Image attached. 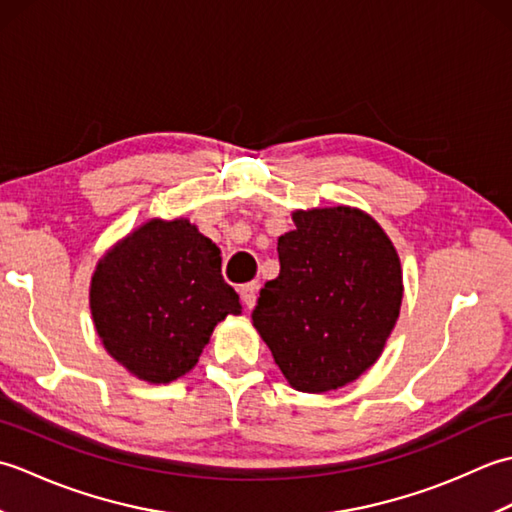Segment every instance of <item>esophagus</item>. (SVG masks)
Returning a JSON list of instances; mask_svg holds the SVG:
<instances>
[{"mask_svg":"<svg viewBox=\"0 0 512 512\" xmlns=\"http://www.w3.org/2000/svg\"><path fill=\"white\" fill-rule=\"evenodd\" d=\"M257 290H259V284H257V281H250V284L239 286V297H242V303H244V308H246V310H250V308L255 306V301H257Z\"/></svg>","mask_w":512,"mask_h":512,"instance_id":"1","label":"esophagus"}]
</instances>
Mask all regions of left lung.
Listing matches in <instances>:
<instances>
[{"label": "left lung", "instance_id": "1", "mask_svg": "<svg viewBox=\"0 0 512 512\" xmlns=\"http://www.w3.org/2000/svg\"><path fill=\"white\" fill-rule=\"evenodd\" d=\"M292 222L253 325L292 387L323 394L378 361L400 314L402 270L383 228L352 206L295 211Z\"/></svg>", "mask_w": 512, "mask_h": 512}]
</instances>
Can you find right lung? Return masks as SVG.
I'll list each match as a JSON object with an SVG mask.
<instances>
[{"mask_svg": "<svg viewBox=\"0 0 512 512\" xmlns=\"http://www.w3.org/2000/svg\"><path fill=\"white\" fill-rule=\"evenodd\" d=\"M94 328L105 350L147 383H171L195 367L213 328L239 314L222 257L189 220H149L96 266Z\"/></svg>", "mask_w": 512, "mask_h": 512, "instance_id": "obj_1", "label": "right lung"}]
</instances>
